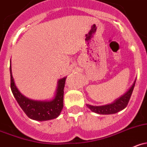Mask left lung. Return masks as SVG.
I'll return each instance as SVG.
<instances>
[{"mask_svg": "<svg viewBox=\"0 0 147 147\" xmlns=\"http://www.w3.org/2000/svg\"><path fill=\"white\" fill-rule=\"evenodd\" d=\"M135 83L136 81L134 82L131 88L124 94L123 95L117 99L116 100H115L111 104L102 106H93L86 105V106L92 112H94V113H98V114L100 115H109L117 113L118 112L123 110L128 105V103L129 102L130 98H131V94H132L133 90H134V86H135Z\"/></svg>", "mask_w": 147, "mask_h": 147, "instance_id": "obj_1", "label": "left lung"}]
</instances>
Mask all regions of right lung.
<instances>
[{
  "label": "right lung",
  "mask_w": 147,
  "mask_h": 147,
  "mask_svg": "<svg viewBox=\"0 0 147 147\" xmlns=\"http://www.w3.org/2000/svg\"><path fill=\"white\" fill-rule=\"evenodd\" d=\"M11 73V89L15 99L21 108L29 118L35 121H42L56 118L63 107V89L66 77L58 81V89L55 98L51 101H35L26 98L20 93L15 85Z\"/></svg>",
  "instance_id": "right-lung-1"
}]
</instances>
